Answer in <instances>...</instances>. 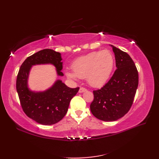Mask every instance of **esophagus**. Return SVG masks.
<instances>
[{
  "label": "esophagus",
  "mask_w": 159,
  "mask_h": 159,
  "mask_svg": "<svg viewBox=\"0 0 159 159\" xmlns=\"http://www.w3.org/2000/svg\"><path fill=\"white\" fill-rule=\"evenodd\" d=\"M87 91V89L85 88H84V87H80V89H79V93H83V92H85Z\"/></svg>",
  "instance_id": "esophagus-1"
}]
</instances>
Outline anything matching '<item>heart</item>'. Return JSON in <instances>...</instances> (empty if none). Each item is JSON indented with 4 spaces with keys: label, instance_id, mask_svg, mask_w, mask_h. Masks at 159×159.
<instances>
[{
    "label": "heart",
    "instance_id": "heart-1",
    "mask_svg": "<svg viewBox=\"0 0 159 159\" xmlns=\"http://www.w3.org/2000/svg\"><path fill=\"white\" fill-rule=\"evenodd\" d=\"M114 67V57L110 51H94L77 59L72 66L74 72L67 71L70 79L85 78L89 85L101 87L109 80Z\"/></svg>",
    "mask_w": 159,
    "mask_h": 159
}]
</instances>
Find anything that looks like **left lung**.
<instances>
[{
    "instance_id": "8db88e82",
    "label": "left lung",
    "mask_w": 159,
    "mask_h": 159,
    "mask_svg": "<svg viewBox=\"0 0 159 159\" xmlns=\"http://www.w3.org/2000/svg\"><path fill=\"white\" fill-rule=\"evenodd\" d=\"M110 46L115 54L117 70L106 85L93 91L94 98L90 104L93 116L105 121H116L128 112L139 84L137 67L129 55Z\"/></svg>"
}]
</instances>
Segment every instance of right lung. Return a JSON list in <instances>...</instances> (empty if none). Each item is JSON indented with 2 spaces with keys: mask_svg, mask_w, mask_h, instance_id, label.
I'll return each mask as SVG.
<instances>
[{
  "mask_svg": "<svg viewBox=\"0 0 159 159\" xmlns=\"http://www.w3.org/2000/svg\"><path fill=\"white\" fill-rule=\"evenodd\" d=\"M61 55L51 49H44L26 58L20 67L16 80V89L24 112L31 119L42 125L59 122L66 116L70 100L79 92V87L70 88L61 80H57L44 91L30 89L28 80L33 66L50 64L55 66L57 74L63 76Z\"/></svg>",
  "mask_w": 159,
  "mask_h": 159,
  "instance_id": "add662e5",
  "label": "right lung"
}]
</instances>
